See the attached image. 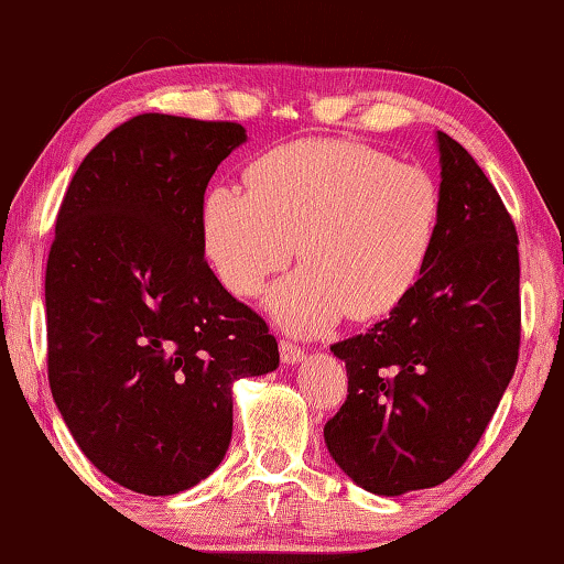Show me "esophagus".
<instances>
[{
    "mask_svg": "<svg viewBox=\"0 0 564 564\" xmlns=\"http://www.w3.org/2000/svg\"><path fill=\"white\" fill-rule=\"evenodd\" d=\"M281 360L285 365H296L301 358H304V350H301V345L291 343V339H281Z\"/></svg>",
    "mask_w": 564,
    "mask_h": 564,
    "instance_id": "34e87169",
    "label": "esophagus"
}]
</instances>
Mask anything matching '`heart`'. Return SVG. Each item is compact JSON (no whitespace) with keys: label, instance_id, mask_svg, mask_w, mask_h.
Wrapping results in <instances>:
<instances>
[{"label":"heart","instance_id":"heart-1","mask_svg":"<svg viewBox=\"0 0 564 564\" xmlns=\"http://www.w3.org/2000/svg\"><path fill=\"white\" fill-rule=\"evenodd\" d=\"M442 199L419 165L347 140L268 150L248 188L217 186L204 202V245L219 281L252 299L299 256L268 306L285 327L319 332L350 312L391 314L422 279Z\"/></svg>","mask_w":564,"mask_h":564}]
</instances>
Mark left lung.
Here are the masks:
<instances>
[{
  "mask_svg": "<svg viewBox=\"0 0 564 564\" xmlns=\"http://www.w3.org/2000/svg\"><path fill=\"white\" fill-rule=\"evenodd\" d=\"M442 217L414 291L388 319L332 345L347 401L324 424L335 463L365 490L401 496L452 478L519 362V235L473 155L437 132Z\"/></svg>",
  "mask_w": 564,
  "mask_h": 564,
  "instance_id": "8db88e82",
  "label": "left lung"
}]
</instances>
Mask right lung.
<instances>
[{
  "mask_svg": "<svg viewBox=\"0 0 564 564\" xmlns=\"http://www.w3.org/2000/svg\"><path fill=\"white\" fill-rule=\"evenodd\" d=\"M248 140L237 122L138 115L84 158L45 268L47 380L107 478L171 496L232 440V383L279 368V343L204 260V192Z\"/></svg>",
  "mask_w": 564,
  "mask_h": 564,
  "instance_id": "add662e5",
  "label": "right lung"
}]
</instances>
